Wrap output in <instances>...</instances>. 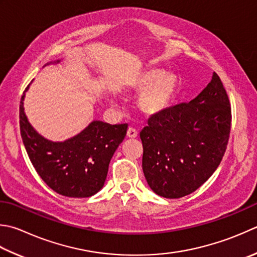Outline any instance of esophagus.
Wrapping results in <instances>:
<instances>
[{
	"label": "esophagus",
	"instance_id": "34e87169",
	"mask_svg": "<svg viewBox=\"0 0 257 257\" xmlns=\"http://www.w3.org/2000/svg\"><path fill=\"white\" fill-rule=\"evenodd\" d=\"M138 136V133L137 130H136L135 128H129L127 130V137L128 138H136Z\"/></svg>",
	"mask_w": 257,
	"mask_h": 257
}]
</instances>
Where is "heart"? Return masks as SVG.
I'll return each instance as SVG.
<instances>
[{
  "label": "heart",
  "mask_w": 257,
  "mask_h": 257,
  "mask_svg": "<svg viewBox=\"0 0 257 257\" xmlns=\"http://www.w3.org/2000/svg\"><path fill=\"white\" fill-rule=\"evenodd\" d=\"M134 87L142 93L138 107L146 114H159L167 110L176 98L179 80L175 74H167L164 70L150 69L135 80Z\"/></svg>",
  "instance_id": "1"
}]
</instances>
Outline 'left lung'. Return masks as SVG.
Instances as JSON below:
<instances>
[{"instance_id": "left-lung-1", "label": "left lung", "mask_w": 257, "mask_h": 257, "mask_svg": "<svg viewBox=\"0 0 257 257\" xmlns=\"http://www.w3.org/2000/svg\"><path fill=\"white\" fill-rule=\"evenodd\" d=\"M230 124L228 95L215 72L192 101L152 115L140 133L143 170L149 187L165 198L195 192L222 162Z\"/></svg>"}]
</instances>
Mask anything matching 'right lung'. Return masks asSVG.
<instances>
[{
	"mask_svg": "<svg viewBox=\"0 0 257 257\" xmlns=\"http://www.w3.org/2000/svg\"><path fill=\"white\" fill-rule=\"evenodd\" d=\"M60 62V60L54 63ZM51 63V62H50ZM29 89V85L25 91ZM20 103V130L29 158L50 188L67 197H90L103 187L109 163L127 134L128 124L94 120L64 142H51L35 130Z\"/></svg>",
	"mask_w": 257,
	"mask_h": 257,
	"instance_id": "obj_1",
	"label": "right lung"
}]
</instances>
